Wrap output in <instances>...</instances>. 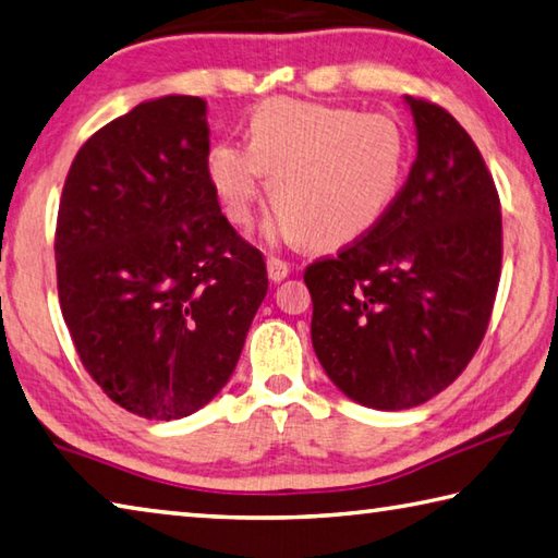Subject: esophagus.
Instances as JSON below:
<instances>
[{"instance_id": "obj_1", "label": "esophagus", "mask_w": 558, "mask_h": 558, "mask_svg": "<svg viewBox=\"0 0 558 558\" xmlns=\"http://www.w3.org/2000/svg\"><path fill=\"white\" fill-rule=\"evenodd\" d=\"M266 270H268V278H270L272 282H280V280H286V278H288L290 266H288L286 260H280V258H276V256H270V258L266 260Z\"/></svg>"}]
</instances>
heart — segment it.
Segmentation results:
<instances>
[{
  "label": "heart",
  "mask_w": 558,
  "mask_h": 558,
  "mask_svg": "<svg viewBox=\"0 0 558 558\" xmlns=\"http://www.w3.org/2000/svg\"><path fill=\"white\" fill-rule=\"evenodd\" d=\"M410 166V141L392 117L349 107L268 99L253 111L248 146L219 141L205 173L229 225L248 227L270 180L276 219L263 236L337 246L380 225Z\"/></svg>",
  "instance_id": "b5f03b06"
}]
</instances>
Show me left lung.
<instances>
[{
  "label": "left lung",
  "instance_id": "obj_1",
  "mask_svg": "<svg viewBox=\"0 0 558 558\" xmlns=\"http://www.w3.org/2000/svg\"><path fill=\"white\" fill-rule=\"evenodd\" d=\"M417 160L376 229L312 263V347L363 408L408 410L461 376L488 329L502 263L495 182L447 109L404 97Z\"/></svg>",
  "mask_w": 558,
  "mask_h": 558
}]
</instances>
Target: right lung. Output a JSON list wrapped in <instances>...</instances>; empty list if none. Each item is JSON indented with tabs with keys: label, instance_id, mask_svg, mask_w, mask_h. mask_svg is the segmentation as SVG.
I'll list each match as a JSON object with an SVG mask.
<instances>
[{
	"label": "right lung",
	"instance_id": "1",
	"mask_svg": "<svg viewBox=\"0 0 558 558\" xmlns=\"http://www.w3.org/2000/svg\"><path fill=\"white\" fill-rule=\"evenodd\" d=\"M207 102L166 95L97 131L70 166L58 295L89 376L146 420H180L234 373L266 263L211 192Z\"/></svg>",
	"mask_w": 558,
	"mask_h": 558
}]
</instances>
